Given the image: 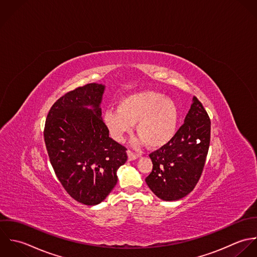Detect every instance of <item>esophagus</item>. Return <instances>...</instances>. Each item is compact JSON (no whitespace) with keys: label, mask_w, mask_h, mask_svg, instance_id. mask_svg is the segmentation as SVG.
<instances>
[{"label":"esophagus","mask_w":257,"mask_h":257,"mask_svg":"<svg viewBox=\"0 0 257 257\" xmlns=\"http://www.w3.org/2000/svg\"><path fill=\"white\" fill-rule=\"evenodd\" d=\"M127 155H128V160L129 161H134V160H136L138 157H139V155L134 154L132 151H130V150H128L127 151Z\"/></svg>","instance_id":"1"}]
</instances>
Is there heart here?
<instances>
[{
  "label": "heart",
  "mask_w": 257,
  "mask_h": 257,
  "mask_svg": "<svg viewBox=\"0 0 257 257\" xmlns=\"http://www.w3.org/2000/svg\"><path fill=\"white\" fill-rule=\"evenodd\" d=\"M102 121L110 136L122 142L136 124L140 135L132 141L134 146L147 143L158 149L168 144L174 137L178 125V110L175 102L157 92H143L122 99L117 110L104 112Z\"/></svg>",
  "instance_id": "obj_1"
}]
</instances>
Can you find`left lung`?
Returning <instances> with one entry per match:
<instances>
[{
    "label": "left lung",
    "instance_id": "left-lung-1",
    "mask_svg": "<svg viewBox=\"0 0 257 257\" xmlns=\"http://www.w3.org/2000/svg\"><path fill=\"white\" fill-rule=\"evenodd\" d=\"M210 141V120L197 97L172 140L150 154L153 170L146 184L155 195L167 202L179 201L198 184Z\"/></svg>",
    "mask_w": 257,
    "mask_h": 257
}]
</instances>
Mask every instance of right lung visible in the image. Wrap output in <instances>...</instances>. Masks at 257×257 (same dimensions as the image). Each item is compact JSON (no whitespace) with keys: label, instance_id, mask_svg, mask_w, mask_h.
<instances>
[{"label":"right lung","instance_id":"right-lung-1","mask_svg":"<svg viewBox=\"0 0 257 257\" xmlns=\"http://www.w3.org/2000/svg\"><path fill=\"white\" fill-rule=\"evenodd\" d=\"M105 85L67 92L48 114L44 136L54 173L68 195L83 205L103 202L116 186L126 148L109 137L101 118Z\"/></svg>","mask_w":257,"mask_h":257}]
</instances>
